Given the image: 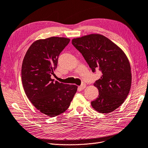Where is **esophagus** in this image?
Wrapping results in <instances>:
<instances>
[{
  "label": "esophagus",
  "mask_w": 148,
  "mask_h": 148,
  "mask_svg": "<svg viewBox=\"0 0 148 148\" xmlns=\"http://www.w3.org/2000/svg\"><path fill=\"white\" fill-rule=\"evenodd\" d=\"M86 84H85V83H83L80 86H79V88L80 89H81V90H84V89H85V88H86Z\"/></svg>",
  "instance_id": "obj_1"
}]
</instances>
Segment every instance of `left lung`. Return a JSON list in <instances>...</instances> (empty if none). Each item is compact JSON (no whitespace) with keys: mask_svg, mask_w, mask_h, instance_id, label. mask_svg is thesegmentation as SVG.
I'll list each match as a JSON object with an SVG mask.
<instances>
[{"mask_svg":"<svg viewBox=\"0 0 148 148\" xmlns=\"http://www.w3.org/2000/svg\"><path fill=\"white\" fill-rule=\"evenodd\" d=\"M73 45L82 53L92 71L102 72L94 86L99 96L91 102L95 110L108 113L124 102L132 84L130 65L126 55L113 42L100 34L74 38Z\"/></svg>","mask_w":148,"mask_h":148,"instance_id":"obj_1","label":"left lung"}]
</instances>
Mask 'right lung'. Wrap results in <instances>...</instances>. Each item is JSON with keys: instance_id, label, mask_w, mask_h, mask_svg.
<instances>
[{"instance_id": "1", "label": "right lung", "mask_w": 148, "mask_h": 148, "mask_svg": "<svg viewBox=\"0 0 148 148\" xmlns=\"http://www.w3.org/2000/svg\"><path fill=\"white\" fill-rule=\"evenodd\" d=\"M70 39L51 37L32 44L24 58L22 82L25 94L36 108L49 117L63 113L70 106L77 86L54 82L51 79L60 53Z\"/></svg>"}]
</instances>
